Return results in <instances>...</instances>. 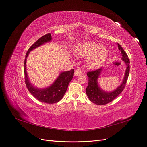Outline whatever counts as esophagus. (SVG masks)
Returning a JSON list of instances; mask_svg holds the SVG:
<instances>
[{"label": "esophagus", "instance_id": "34e87169", "mask_svg": "<svg viewBox=\"0 0 147 147\" xmlns=\"http://www.w3.org/2000/svg\"><path fill=\"white\" fill-rule=\"evenodd\" d=\"M82 74V71L79 69H76L74 71V76H78L79 75H81Z\"/></svg>", "mask_w": 147, "mask_h": 147}]
</instances>
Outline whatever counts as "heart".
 Returning a JSON list of instances; mask_svg holds the SVG:
<instances>
[{"instance_id":"b5f03b06","label":"heart","mask_w":147,"mask_h":147,"mask_svg":"<svg viewBox=\"0 0 147 147\" xmlns=\"http://www.w3.org/2000/svg\"><path fill=\"white\" fill-rule=\"evenodd\" d=\"M74 52L79 57H86V64L90 68L101 67L107 58V49L94 42H87L77 45Z\"/></svg>"}]
</instances>
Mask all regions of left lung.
<instances>
[{"instance_id": "1", "label": "left lung", "mask_w": 147, "mask_h": 147, "mask_svg": "<svg viewBox=\"0 0 147 147\" xmlns=\"http://www.w3.org/2000/svg\"><path fill=\"white\" fill-rule=\"evenodd\" d=\"M118 48L121 51L122 58L126 65V72L124 79L120 85L112 92H105L102 90L99 86L98 83V79L102 71V67L94 71L88 72V85L86 88V95L91 102L97 105H105L111 102L118 96L121 92L125 89L126 83L130 71V61L126 52L121 46L118 43Z\"/></svg>"}]
</instances>
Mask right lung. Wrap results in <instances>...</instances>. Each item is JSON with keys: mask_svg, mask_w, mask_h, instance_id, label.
<instances>
[{"mask_svg": "<svg viewBox=\"0 0 147 147\" xmlns=\"http://www.w3.org/2000/svg\"><path fill=\"white\" fill-rule=\"evenodd\" d=\"M52 36L51 33L46 34L38 39L30 46L26 55L24 60V74L25 83L26 86L34 98L38 101L46 104H55L59 102L63 98L67 91L69 83L72 80L74 76V69L68 71H64L60 73L58 78L49 87L45 89H38L33 86L30 83L26 71L27 58L30 51L41 46L42 45L51 42Z\"/></svg>", "mask_w": 147, "mask_h": 147, "instance_id": "right-lung-1", "label": "right lung"}]
</instances>
